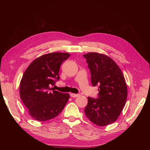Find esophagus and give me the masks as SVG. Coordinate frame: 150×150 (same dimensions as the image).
Segmentation results:
<instances>
[{
    "label": "esophagus",
    "mask_w": 150,
    "mask_h": 150,
    "mask_svg": "<svg viewBox=\"0 0 150 150\" xmlns=\"http://www.w3.org/2000/svg\"><path fill=\"white\" fill-rule=\"evenodd\" d=\"M70 96L72 98H76L79 96V94H74V93H71L70 94Z\"/></svg>",
    "instance_id": "1"
}]
</instances>
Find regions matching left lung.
I'll return each instance as SVG.
<instances>
[{"label": "left lung", "mask_w": 150, "mask_h": 150, "mask_svg": "<svg viewBox=\"0 0 150 150\" xmlns=\"http://www.w3.org/2000/svg\"><path fill=\"white\" fill-rule=\"evenodd\" d=\"M91 75L93 86H99L98 98H88L86 117L99 126L114 122L125 106L128 89L123 74L111 57L100 53L84 54Z\"/></svg>", "instance_id": "8db88e82"}]
</instances>
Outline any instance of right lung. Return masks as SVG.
<instances>
[{"label":"right lung","mask_w":150,"mask_h":150,"mask_svg":"<svg viewBox=\"0 0 150 150\" xmlns=\"http://www.w3.org/2000/svg\"><path fill=\"white\" fill-rule=\"evenodd\" d=\"M67 52H51L36 58L25 71L21 79L20 97L30 116L45 121L59 115L69 99L68 93L51 88L59 79V72Z\"/></svg>","instance_id":"right-lung-1"}]
</instances>
